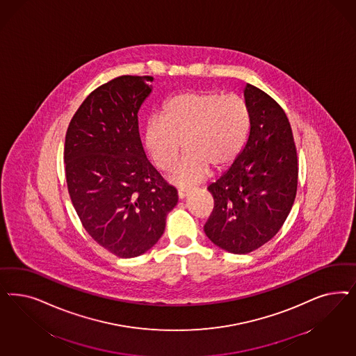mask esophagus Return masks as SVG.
<instances>
[{
  "mask_svg": "<svg viewBox=\"0 0 356 356\" xmlns=\"http://www.w3.org/2000/svg\"><path fill=\"white\" fill-rule=\"evenodd\" d=\"M191 191H193L191 187H181V188L178 190V196H179V199H184V197H187V196L190 195Z\"/></svg>",
  "mask_w": 356,
  "mask_h": 356,
  "instance_id": "esophagus-1",
  "label": "esophagus"
}]
</instances>
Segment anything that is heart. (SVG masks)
Wrapping results in <instances>:
<instances>
[{
  "label": "heart",
  "mask_w": 356,
  "mask_h": 356,
  "mask_svg": "<svg viewBox=\"0 0 356 356\" xmlns=\"http://www.w3.org/2000/svg\"><path fill=\"white\" fill-rule=\"evenodd\" d=\"M250 127L249 107L241 97L218 92H186L170 98L162 118L144 127V144L154 165L170 170L184 143L186 156L170 174L186 186L204 179L209 166L222 169L240 154Z\"/></svg>",
  "instance_id": "obj_1"
}]
</instances>
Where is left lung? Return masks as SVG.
<instances>
[{"label":"left lung","instance_id":"1","mask_svg":"<svg viewBox=\"0 0 356 356\" xmlns=\"http://www.w3.org/2000/svg\"><path fill=\"white\" fill-rule=\"evenodd\" d=\"M250 127L232 166L208 191L215 207L204 225L220 249L246 254L270 241L284 224L298 190V154L287 115L261 89L246 83Z\"/></svg>","mask_w":356,"mask_h":356}]
</instances>
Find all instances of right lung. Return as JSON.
I'll use <instances>...</instances> for the list:
<instances>
[{
  "mask_svg": "<svg viewBox=\"0 0 356 356\" xmlns=\"http://www.w3.org/2000/svg\"><path fill=\"white\" fill-rule=\"evenodd\" d=\"M154 81L122 76L95 89L69 123L64 162L69 195L92 240L120 258L152 249L177 190L147 159L138 114Z\"/></svg>",
  "mask_w": 356,
  "mask_h": 356,
  "instance_id": "obj_1",
  "label": "right lung"
}]
</instances>
